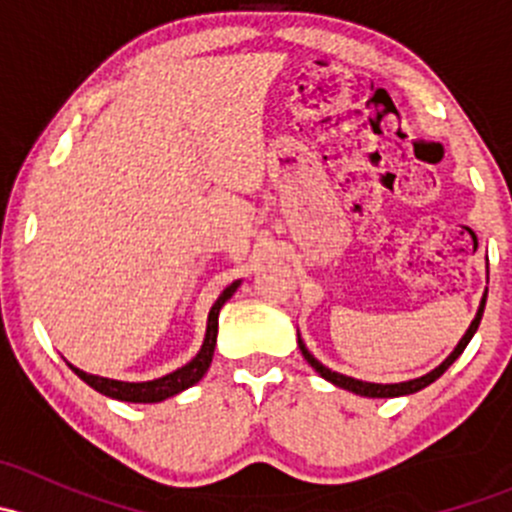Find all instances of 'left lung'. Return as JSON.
<instances>
[{
  "label": "left lung",
  "instance_id": "8db88e82",
  "mask_svg": "<svg viewBox=\"0 0 512 512\" xmlns=\"http://www.w3.org/2000/svg\"><path fill=\"white\" fill-rule=\"evenodd\" d=\"M483 309H485V294H483V302H480V307H478V314H476V319H473V322H471V327H468V332L463 334V339H461V342H458V347L453 349L451 356H448V359L443 361L441 366H436V369H433V371H428L426 376H421V379L401 381V384H369V381H359V379H352V376L337 374V371H332V369H327V366H324V364H319V361L314 359V356L307 352V347H304V342H302V339H299L297 344H299V349H302V356H304V359L309 361V366H312V369L317 371V374L322 376V379L332 381V384H334V386H339V389L354 391V394H359V396H371V399H391V396H406V394H416V391L426 389L428 384H433V381H436L438 376H441L443 371H446L448 366H451L453 361H456L458 356L463 354V349L468 347V342H471V339H473V334H476V329H478V324H480V317H483Z\"/></svg>",
  "mask_w": 512,
  "mask_h": 512
}]
</instances>
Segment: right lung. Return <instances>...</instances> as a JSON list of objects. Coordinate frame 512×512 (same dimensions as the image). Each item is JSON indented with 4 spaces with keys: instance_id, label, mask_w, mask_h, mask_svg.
<instances>
[{
    "instance_id": "right-lung-1",
    "label": "right lung",
    "mask_w": 512,
    "mask_h": 512,
    "mask_svg": "<svg viewBox=\"0 0 512 512\" xmlns=\"http://www.w3.org/2000/svg\"><path fill=\"white\" fill-rule=\"evenodd\" d=\"M237 285H240V282L227 285L223 289V294L218 297V302H215L213 309H210L208 332H205V342L203 347H200V352L195 354V359L188 361L185 366H180V369L173 371V374H165L153 381H143V384H128V381L103 379V376L86 374V371L76 369V366L69 364L71 371H74L81 381H86L91 389H96L98 394L111 396V399H118V401H131V404H158V401L168 399V396L180 394V391H185L188 386L198 384V381L205 376V371H208L210 361H213V354H215V342H218V314L227 299L235 294Z\"/></svg>"
}]
</instances>
